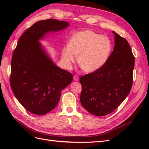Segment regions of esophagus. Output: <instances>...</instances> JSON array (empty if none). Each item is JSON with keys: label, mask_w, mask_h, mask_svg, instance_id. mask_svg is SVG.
I'll return each instance as SVG.
<instances>
[{"label": "esophagus", "mask_w": 149, "mask_h": 149, "mask_svg": "<svg viewBox=\"0 0 149 149\" xmlns=\"http://www.w3.org/2000/svg\"><path fill=\"white\" fill-rule=\"evenodd\" d=\"M73 79H74V81H78L79 80V77L77 75H74L73 76Z\"/></svg>", "instance_id": "34e87169"}]
</instances>
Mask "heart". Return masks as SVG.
<instances>
[{"instance_id":"1","label":"heart","mask_w":149,"mask_h":149,"mask_svg":"<svg viewBox=\"0 0 149 149\" xmlns=\"http://www.w3.org/2000/svg\"><path fill=\"white\" fill-rule=\"evenodd\" d=\"M113 49L111 40L90 30L74 33L68 45L61 52L62 61L67 69H70L78 56V63L86 73L100 70L109 60Z\"/></svg>"}]
</instances>
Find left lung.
Returning a JSON list of instances; mask_svg holds the SVG:
<instances>
[{
	"instance_id": "obj_1",
	"label": "left lung",
	"mask_w": 149,
	"mask_h": 149,
	"mask_svg": "<svg viewBox=\"0 0 149 149\" xmlns=\"http://www.w3.org/2000/svg\"><path fill=\"white\" fill-rule=\"evenodd\" d=\"M114 35V48L107 63L94 73L80 78V102L96 116L111 113L128 96L133 82L135 58L128 42Z\"/></svg>"
}]
</instances>
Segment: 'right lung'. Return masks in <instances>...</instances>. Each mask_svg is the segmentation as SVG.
Segmentation results:
<instances>
[{
  "mask_svg": "<svg viewBox=\"0 0 149 149\" xmlns=\"http://www.w3.org/2000/svg\"><path fill=\"white\" fill-rule=\"evenodd\" d=\"M66 21L40 20L22 34L13 53L10 86L26 110L44 115L58 104L61 92L73 81L70 72L56 65L40 42L68 27Z\"/></svg>",
  "mask_w": 149,
  "mask_h": 149,
  "instance_id": "1",
  "label": "right lung"
}]
</instances>
